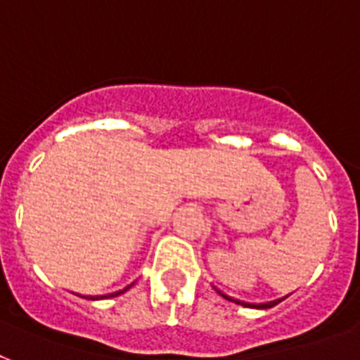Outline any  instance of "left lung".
<instances>
[{
    "label": "left lung",
    "instance_id": "obj_1",
    "mask_svg": "<svg viewBox=\"0 0 360 360\" xmlns=\"http://www.w3.org/2000/svg\"><path fill=\"white\" fill-rule=\"evenodd\" d=\"M275 304H277V302H269V304H262V305H258V307H262V309H267V307H273Z\"/></svg>",
    "mask_w": 360,
    "mask_h": 360
}]
</instances>
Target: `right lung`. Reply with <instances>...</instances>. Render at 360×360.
<instances>
[{
    "label": "right lung",
    "mask_w": 360,
    "mask_h": 360,
    "mask_svg": "<svg viewBox=\"0 0 360 360\" xmlns=\"http://www.w3.org/2000/svg\"><path fill=\"white\" fill-rule=\"evenodd\" d=\"M115 294H121V292H115Z\"/></svg>",
    "instance_id": "add662e5"
}]
</instances>
